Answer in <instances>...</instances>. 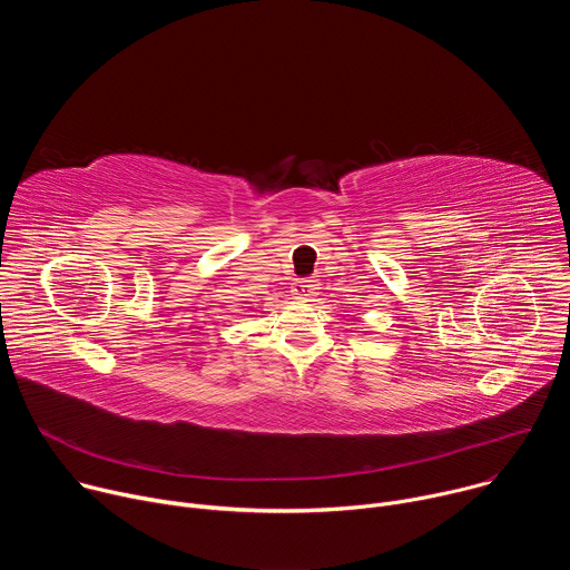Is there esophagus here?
I'll use <instances>...</instances> for the list:
<instances>
[{
	"label": "esophagus",
	"instance_id": "1",
	"mask_svg": "<svg viewBox=\"0 0 570 570\" xmlns=\"http://www.w3.org/2000/svg\"><path fill=\"white\" fill-rule=\"evenodd\" d=\"M317 291H320V284L313 277H299L293 282V288H291L295 299H311L317 295Z\"/></svg>",
	"mask_w": 570,
	"mask_h": 570
}]
</instances>
